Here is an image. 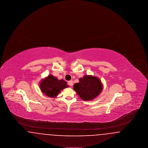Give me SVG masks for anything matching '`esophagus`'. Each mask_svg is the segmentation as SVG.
Listing matches in <instances>:
<instances>
[{"label":"esophagus","mask_w":148,"mask_h":148,"mask_svg":"<svg viewBox=\"0 0 148 148\" xmlns=\"http://www.w3.org/2000/svg\"><path fill=\"white\" fill-rule=\"evenodd\" d=\"M68 84L69 85H70L71 86H72L73 85V82L72 80L69 81V82H68Z\"/></svg>","instance_id":"obj_1"}]
</instances>
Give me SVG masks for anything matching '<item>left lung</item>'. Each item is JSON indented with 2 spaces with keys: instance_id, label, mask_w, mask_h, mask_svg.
I'll list each match as a JSON object with an SVG mask.
<instances>
[{
  "instance_id": "left-lung-1",
  "label": "left lung",
  "mask_w": 148,
  "mask_h": 148,
  "mask_svg": "<svg viewBox=\"0 0 148 148\" xmlns=\"http://www.w3.org/2000/svg\"><path fill=\"white\" fill-rule=\"evenodd\" d=\"M74 85V90L83 100H92L101 93L103 85L98 77L85 75Z\"/></svg>"
}]
</instances>
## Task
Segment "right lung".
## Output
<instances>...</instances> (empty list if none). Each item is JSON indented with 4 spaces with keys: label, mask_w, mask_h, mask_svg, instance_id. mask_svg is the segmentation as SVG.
Listing matches in <instances>:
<instances>
[{
    "label": "right lung",
    "mask_w": 148,
    "mask_h": 148,
    "mask_svg": "<svg viewBox=\"0 0 148 148\" xmlns=\"http://www.w3.org/2000/svg\"><path fill=\"white\" fill-rule=\"evenodd\" d=\"M68 87L65 80H58L57 77L51 74L42 80L40 83L42 92L50 98H56L61 90Z\"/></svg>",
    "instance_id": "add662e5"
}]
</instances>
